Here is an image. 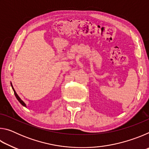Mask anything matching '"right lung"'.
I'll list each match as a JSON object with an SVG mask.
<instances>
[{
  "label": "right lung",
  "instance_id": "right-lung-1",
  "mask_svg": "<svg viewBox=\"0 0 149 149\" xmlns=\"http://www.w3.org/2000/svg\"><path fill=\"white\" fill-rule=\"evenodd\" d=\"M11 86H12V89H13V91H14V95H15V96H16V99H17V100H18V101L20 102V104H21L22 105H23L24 107H26V104H25V102H24L23 101V100H22L21 99H20L19 96L17 95V93H16V92L15 91V90H14V87H13V86H12V83H11Z\"/></svg>",
  "mask_w": 149,
  "mask_h": 149
}]
</instances>
